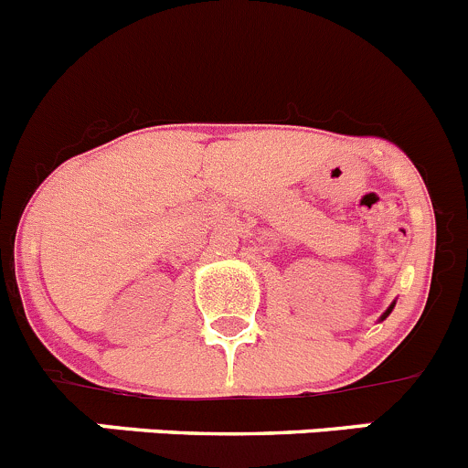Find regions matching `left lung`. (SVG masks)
Instances as JSON below:
<instances>
[{"mask_svg": "<svg viewBox=\"0 0 468 468\" xmlns=\"http://www.w3.org/2000/svg\"><path fill=\"white\" fill-rule=\"evenodd\" d=\"M392 307H395V304H390V309H388V312H386V314H383V318H386V316H388V314H390V312H392Z\"/></svg>", "mask_w": 468, "mask_h": 468, "instance_id": "8db88e82", "label": "left lung"}]
</instances>
